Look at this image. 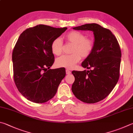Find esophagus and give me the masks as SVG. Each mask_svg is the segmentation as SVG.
<instances>
[{"instance_id":"obj_1","label":"esophagus","mask_w":133,"mask_h":133,"mask_svg":"<svg viewBox=\"0 0 133 133\" xmlns=\"http://www.w3.org/2000/svg\"><path fill=\"white\" fill-rule=\"evenodd\" d=\"M66 74H71V71L70 70H69V69H66Z\"/></svg>"}]
</instances>
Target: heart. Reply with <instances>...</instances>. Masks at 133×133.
<instances>
[{
    "label": "heart",
    "mask_w": 133,
    "mask_h": 133,
    "mask_svg": "<svg viewBox=\"0 0 133 133\" xmlns=\"http://www.w3.org/2000/svg\"><path fill=\"white\" fill-rule=\"evenodd\" d=\"M67 43L73 45L71 50V55H63L56 60L57 67L73 69L81 59V57L85 59L89 57L94 48V41L78 31H72L65 36ZM63 43L59 38L53 41L51 43V50L53 54L59 56L62 52Z\"/></svg>",
    "instance_id": "obj_1"
}]
</instances>
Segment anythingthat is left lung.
Segmentation results:
<instances>
[{
    "mask_svg": "<svg viewBox=\"0 0 133 133\" xmlns=\"http://www.w3.org/2000/svg\"><path fill=\"white\" fill-rule=\"evenodd\" d=\"M73 28L92 31L95 42L92 54L81 64L90 70L72 71L75 78L72 92L82 102H99L109 95L119 80L122 56L119 42L109 29L98 24H86Z\"/></svg>",
    "mask_w": 133,
    "mask_h": 133,
    "instance_id": "1",
    "label": "left lung"
}]
</instances>
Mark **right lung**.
<instances>
[{"label":"right lung","instance_id":"obj_1","mask_svg":"<svg viewBox=\"0 0 133 133\" xmlns=\"http://www.w3.org/2000/svg\"><path fill=\"white\" fill-rule=\"evenodd\" d=\"M67 28L37 25L24 31L14 46V83L22 95L31 102L42 103L51 99L66 76L64 67H50L55 61L51 43Z\"/></svg>","mask_w":133,"mask_h":133}]
</instances>
